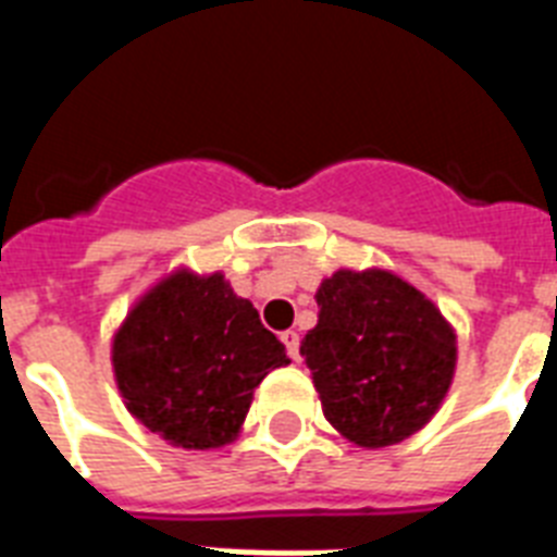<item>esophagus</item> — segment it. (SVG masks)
I'll return each instance as SVG.
<instances>
[{
    "instance_id": "1",
    "label": "esophagus",
    "mask_w": 557,
    "mask_h": 557,
    "mask_svg": "<svg viewBox=\"0 0 557 557\" xmlns=\"http://www.w3.org/2000/svg\"><path fill=\"white\" fill-rule=\"evenodd\" d=\"M280 341H283V344H286L288 358H297V356H300V335H297L295 330L283 332V335H280Z\"/></svg>"
}]
</instances>
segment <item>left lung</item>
Here are the masks:
<instances>
[{
  "label": "left lung",
  "mask_w": 557,
  "mask_h": 557,
  "mask_svg": "<svg viewBox=\"0 0 557 557\" xmlns=\"http://www.w3.org/2000/svg\"><path fill=\"white\" fill-rule=\"evenodd\" d=\"M314 297L300 356L326 422L358 448L422 431L457 370V332L436 304L387 269H338Z\"/></svg>",
  "instance_id": "obj_1"
}]
</instances>
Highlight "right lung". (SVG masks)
<instances>
[{
	"label": "right lung",
	"instance_id": "add662e5",
	"mask_svg": "<svg viewBox=\"0 0 557 557\" xmlns=\"http://www.w3.org/2000/svg\"><path fill=\"white\" fill-rule=\"evenodd\" d=\"M286 347L222 271L176 269L147 288L112 338V370L126 410L187 450L231 445L253 389Z\"/></svg>",
	"mask_w": 557,
	"mask_h": 557
}]
</instances>
